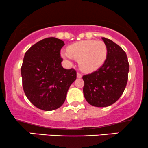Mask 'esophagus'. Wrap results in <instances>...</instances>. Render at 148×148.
<instances>
[{
    "mask_svg": "<svg viewBox=\"0 0 148 148\" xmlns=\"http://www.w3.org/2000/svg\"><path fill=\"white\" fill-rule=\"evenodd\" d=\"M77 77H78V78H82V76H83L82 73H80V72H77Z\"/></svg>",
    "mask_w": 148,
    "mask_h": 148,
    "instance_id": "esophagus-1",
    "label": "esophagus"
}]
</instances>
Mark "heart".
Wrapping results in <instances>:
<instances>
[{
    "instance_id": "obj_1",
    "label": "heart",
    "mask_w": 148,
    "mask_h": 148,
    "mask_svg": "<svg viewBox=\"0 0 148 148\" xmlns=\"http://www.w3.org/2000/svg\"><path fill=\"white\" fill-rule=\"evenodd\" d=\"M68 53L62 56L67 60H79L81 69L86 72H92L99 69L105 62L108 55L106 45L101 40H83L69 45Z\"/></svg>"
}]
</instances>
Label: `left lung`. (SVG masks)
Here are the masks:
<instances>
[{
  "mask_svg": "<svg viewBox=\"0 0 148 148\" xmlns=\"http://www.w3.org/2000/svg\"><path fill=\"white\" fill-rule=\"evenodd\" d=\"M108 48L106 60L98 70L83 76L84 95L90 105L105 108L119 100L128 81L129 64L122 48L112 40L102 38Z\"/></svg>",
  "mask_w": 148,
  "mask_h": 148,
  "instance_id": "1",
  "label": "left lung"
}]
</instances>
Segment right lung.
<instances>
[{"label": "right lung", "mask_w": 148, "mask_h": 148, "mask_svg": "<svg viewBox=\"0 0 148 148\" xmlns=\"http://www.w3.org/2000/svg\"><path fill=\"white\" fill-rule=\"evenodd\" d=\"M64 41L50 37L37 42L26 52L21 67L24 93L35 107L56 110L65 101L68 89L77 79L74 69H64L60 50Z\"/></svg>", "instance_id": "1"}]
</instances>
